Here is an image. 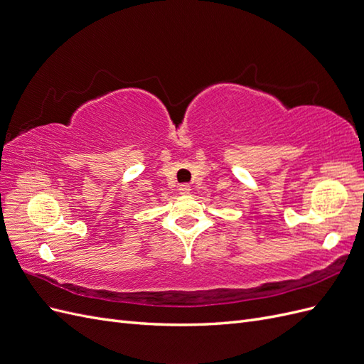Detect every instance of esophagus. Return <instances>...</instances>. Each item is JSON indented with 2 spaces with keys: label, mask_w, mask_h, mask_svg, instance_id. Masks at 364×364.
<instances>
[{
  "label": "esophagus",
  "mask_w": 364,
  "mask_h": 364,
  "mask_svg": "<svg viewBox=\"0 0 364 364\" xmlns=\"http://www.w3.org/2000/svg\"><path fill=\"white\" fill-rule=\"evenodd\" d=\"M179 193H181L182 196H188V194L191 193V186H190L188 183H182V185L179 186Z\"/></svg>",
  "instance_id": "34e87169"
}]
</instances>
